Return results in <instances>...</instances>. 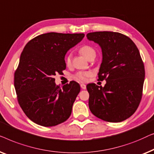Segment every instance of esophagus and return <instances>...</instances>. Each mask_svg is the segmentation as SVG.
Wrapping results in <instances>:
<instances>
[{
    "label": "esophagus",
    "instance_id": "esophagus-1",
    "mask_svg": "<svg viewBox=\"0 0 154 154\" xmlns=\"http://www.w3.org/2000/svg\"><path fill=\"white\" fill-rule=\"evenodd\" d=\"M80 86H81V88H82V89H86V86L85 85V84H80Z\"/></svg>",
    "mask_w": 154,
    "mask_h": 154
}]
</instances>
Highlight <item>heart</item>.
Segmentation results:
<instances>
[{
  "instance_id": "obj_1",
  "label": "heart",
  "mask_w": 154,
  "mask_h": 154,
  "mask_svg": "<svg viewBox=\"0 0 154 154\" xmlns=\"http://www.w3.org/2000/svg\"><path fill=\"white\" fill-rule=\"evenodd\" d=\"M79 52L88 60H91L96 57V52L94 47L90 45H84L79 49ZM72 63V55L69 54L66 58V63L68 66H70ZM91 76L90 72H78L73 75V79L81 82H85L88 78Z\"/></svg>"
}]
</instances>
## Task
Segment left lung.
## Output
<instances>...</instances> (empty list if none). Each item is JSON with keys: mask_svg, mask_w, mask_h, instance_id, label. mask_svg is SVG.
Masks as SVG:
<instances>
[{"mask_svg": "<svg viewBox=\"0 0 154 154\" xmlns=\"http://www.w3.org/2000/svg\"><path fill=\"white\" fill-rule=\"evenodd\" d=\"M102 49L98 80L104 87L89 84L88 106L92 114L108 122H121L131 116L142 99L145 70L140 51L133 40L117 32L86 35Z\"/></svg>", "mask_w": 154, "mask_h": 154, "instance_id": "left-lung-1", "label": "left lung"}]
</instances>
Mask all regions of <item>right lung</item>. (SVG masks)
<instances>
[{
    "mask_svg": "<svg viewBox=\"0 0 154 154\" xmlns=\"http://www.w3.org/2000/svg\"><path fill=\"white\" fill-rule=\"evenodd\" d=\"M84 37V33H47L23 48L14 72V88L19 105L34 123L54 126L70 117L80 86L72 81L60 88L54 77L66 68L65 55Z\"/></svg>",
    "mask_w": 154,
    "mask_h": 154,
    "instance_id": "right-lung-1",
    "label": "right lung"
}]
</instances>
